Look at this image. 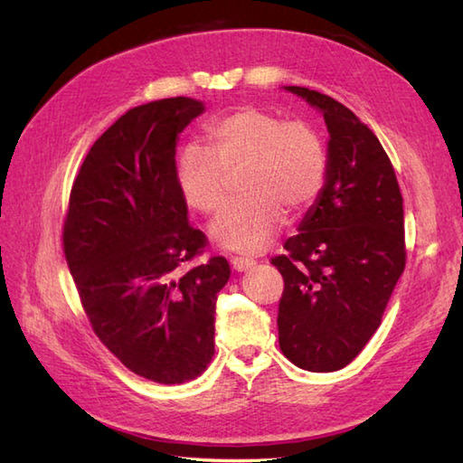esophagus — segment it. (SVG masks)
Listing matches in <instances>:
<instances>
[{"instance_id":"1","label":"esophagus","mask_w":463,"mask_h":463,"mask_svg":"<svg viewBox=\"0 0 463 463\" xmlns=\"http://www.w3.org/2000/svg\"><path fill=\"white\" fill-rule=\"evenodd\" d=\"M231 264H232V269H234V270H237V272H242V270H249V269H252V267H254V260H252V259H242V257H232Z\"/></svg>"}]
</instances>
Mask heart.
Masks as SVG:
<instances>
[{"label":"heart","instance_id":"b5f03b06","mask_svg":"<svg viewBox=\"0 0 463 463\" xmlns=\"http://www.w3.org/2000/svg\"><path fill=\"white\" fill-rule=\"evenodd\" d=\"M239 173L244 199L216 216L209 234L224 250L257 254L279 234L287 209L302 211L317 201L326 181L328 153L308 123L241 107L206 127L204 149L184 146L176 161V184L191 209L214 214L226 203V176Z\"/></svg>","mask_w":463,"mask_h":463}]
</instances>
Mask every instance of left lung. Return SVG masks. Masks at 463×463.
<instances>
[{
  "instance_id": "obj_1",
  "label": "left lung",
  "mask_w": 463,
  "mask_h": 463,
  "mask_svg": "<svg viewBox=\"0 0 463 463\" xmlns=\"http://www.w3.org/2000/svg\"><path fill=\"white\" fill-rule=\"evenodd\" d=\"M328 129V173L317 201L272 259L284 279L280 350L308 372H336L382 324L404 272V201L378 137L348 107L308 87H284Z\"/></svg>"
}]
</instances>
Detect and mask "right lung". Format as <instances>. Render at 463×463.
Listing matches in <instances>:
<instances>
[{
	"label": "right lung",
	"mask_w": 463,
	"mask_h": 463,
	"mask_svg": "<svg viewBox=\"0 0 463 463\" xmlns=\"http://www.w3.org/2000/svg\"><path fill=\"white\" fill-rule=\"evenodd\" d=\"M204 111L189 97L121 115L87 153L73 183L63 250L97 336L131 372L183 383L214 354L216 294L226 259L181 272L206 239L186 219L176 143Z\"/></svg>",
	"instance_id": "add662e5"
}]
</instances>
